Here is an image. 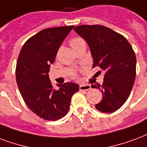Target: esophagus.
<instances>
[{
  "instance_id": "esophagus-1",
  "label": "esophagus",
  "mask_w": 147,
  "mask_h": 147,
  "mask_svg": "<svg viewBox=\"0 0 147 147\" xmlns=\"http://www.w3.org/2000/svg\"><path fill=\"white\" fill-rule=\"evenodd\" d=\"M91 89L90 85L88 84H81L79 86V90L81 91H84V90H89Z\"/></svg>"
}]
</instances>
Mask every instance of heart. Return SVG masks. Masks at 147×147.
Wrapping results in <instances>:
<instances>
[{
    "mask_svg": "<svg viewBox=\"0 0 147 147\" xmlns=\"http://www.w3.org/2000/svg\"><path fill=\"white\" fill-rule=\"evenodd\" d=\"M70 45L74 50H76L82 45H86V41L80 36H76L71 39ZM73 76H75V73H73Z\"/></svg>",
    "mask_w": 147,
    "mask_h": 147,
    "instance_id": "1",
    "label": "heart"
}]
</instances>
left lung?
<instances>
[{
  "label": "left lung",
  "instance_id": "left-lung-1",
  "mask_svg": "<svg viewBox=\"0 0 147 147\" xmlns=\"http://www.w3.org/2000/svg\"><path fill=\"white\" fill-rule=\"evenodd\" d=\"M74 30L87 42L93 59V68L99 67L105 72L103 84L91 86L99 88L103 95L96 108L101 112H114L125 103L134 85V51L122 35L104 26L82 25Z\"/></svg>",
  "mask_w": 147,
  "mask_h": 147
}]
</instances>
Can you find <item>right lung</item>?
Instances as JSON below:
<instances>
[{
    "mask_svg": "<svg viewBox=\"0 0 147 147\" xmlns=\"http://www.w3.org/2000/svg\"><path fill=\"white\" fill-rule=\"evenodd\" d=\"M59 26L41 30L22 47L16 65V82L25 103L32 112L47 121L64 117L70 107L71 99L79 90L74 82L57 84L53 88L49 79L53 64L63 40L73 29Z\"/></svg>",
    "mask_w": 147,
    "mask_h": 147,
    "instance_id": "right-lung-1",
    "label": "right lung"
}]
</instances>
